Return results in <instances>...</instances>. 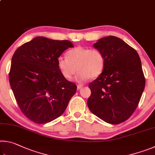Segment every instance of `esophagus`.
<instances>
[{
    "label": "esophagus",
    "mask_w": 155,
    "mask_h": 155,
    "mask_svg": "<svg viewBox=\"0 0 155 155\" xmlns=\"http://www.w3.org/2000/svg\"><path fill=\"white\" fill-rule=\"evenodd\" d=\"M83 85H82V84H78V85H77V90H80V89H81V87H83Z\"/></svg>",
    "instance_id": "34e87169"
}]
</instances>
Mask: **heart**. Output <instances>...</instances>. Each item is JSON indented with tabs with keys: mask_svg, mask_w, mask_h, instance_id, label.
I'll return each mask as SVG.
<instances>
[{
	"mask_svg": "<svg viewBox=\"0 0 155 155\" xmlns=\"http://www.w3.org/2000/svg\"><path fill=\"white\" fill-rule=\"evenodd\" d=\"M57 65L62 75L67 79H71L79 71L76 79L81 82L99 77L104 68L105 58L98 49L78 46L67 52V58L59 57Z\"/></svg>",
	"mask_w": 155,
	"mask_h": 155,
	"instance_id": "heart-1",
	"label": "heart"
}]
</instances>
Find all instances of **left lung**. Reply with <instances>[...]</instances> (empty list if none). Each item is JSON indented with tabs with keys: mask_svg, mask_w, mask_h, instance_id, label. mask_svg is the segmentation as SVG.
I'll return each instance as SVG.
<instances>
[{
	"mask_svg": "<svg viewBox=\"0 0 155 155\" xmlns=\"http://www.w3.org/2000/svg\"><path fill=\"white\" fill-rule=\"evenodd\" d=\"M93 46L103 52L105 65L102 74L89 85L87 106L100 119L118 124L135 111L145 87L140 56L115 36L101 38Z\"/></svg>",
	"mask_w": 155,
	"mask_h": 155,
	"instance_id": "obj_1",
	"label": "left lung"
}]
</instances>
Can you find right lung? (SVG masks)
I'll return each instance as SVG.
<instances>
[{
    "mask_svg": "<svg viewBox=\"0 0 155 155\" xmlns=\"http://www.w3.org/2000/svg\"><path fill=\"white\" fill-rule=\"evenodd\" d=\"M74 47L68 40L36 37L15 51L12 59L10 86L21 111L38 124L61 115L77 85L65 79L57 65L65 50Z\"/></svg>",
    "mask_w": 155,
    "mask_h": 155,
    "instance_id": "obj_1",
    "label": "right lung"
}]
</instances>
